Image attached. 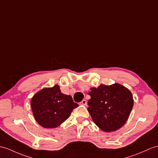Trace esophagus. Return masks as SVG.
<instances>
[{"label":"esophagus","mask_w":158,"mask_h":158,"mask_svg":"<svg viewBox=\"0 0 158 158\" xmlns=\"http://www.w3.org/2000/svg\"><path fill=\"white\" fill-rule=\"evenodd\" d=\"M86 100H83V101H82L81 102H80V105H84V106H85V105H86Z\"/></svg>","instance_id":"1"}]
</instances>
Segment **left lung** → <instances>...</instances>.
Masks as SVG:
<instances>
[{
  "label": "left lung",
  "mask_w": 158,
  "mask_h": 158,
  "mask_svg": "<svg viewBox=\"0 0 158 158\" xmlns=\"http://www.w3.org/2000/svg\"><path fill=\"white\" fill-rule=\"evenodd\" d=\"M88 102L92 121L103 131L111 132L123 127L129 117L133 106L132 93L121 84L110 86L101 84L91 88Z\"/></svg>",
  "instance_id": "8db88e82"
}]
</instances>
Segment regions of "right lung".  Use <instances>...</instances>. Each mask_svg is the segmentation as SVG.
Wrapping results in <instances>:
<instances>
[{"label": "right lung", "mask_w": 158, "mask_h": 158, "mask_svg": "<svg viewBox=\"0 0 158 158\" xmlns=\"http://www.w3.org/2000/svg\"><path fill=\"white\" fill-rule=\"evenodd\" d=\"M78 106L70 95L61 93L58 85L44 88L31 101L34 118L44 128L57 127Z\"/></svg>", "instance_id": "obj_1"}]
</instances>
